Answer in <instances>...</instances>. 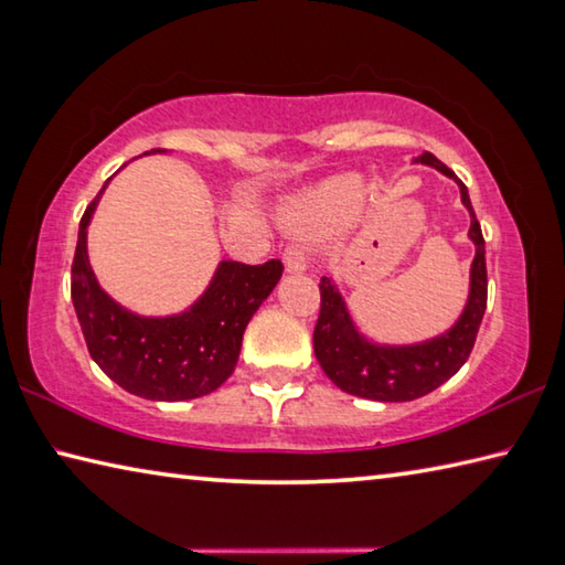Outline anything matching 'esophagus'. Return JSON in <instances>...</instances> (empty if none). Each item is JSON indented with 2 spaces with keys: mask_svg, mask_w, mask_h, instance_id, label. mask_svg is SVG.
I'll list each match as a JSON object with an SVG mask.
<instances>
[{
  "mask_svg": "<svg viewBox=\"0 0 565 565\" xmlns=\"http://www.w3.org/2000/svg\"><path fill=\"white\" fill-rule=\"evenodd\" d=\"M284 266H286V271H289V274H301L303 268H307V254H303V248L299 244L286 246Z\"/></svg>",
  "mask_w": 565,
  "mask_h": 565,
  "instance_id": "34e87169",
  "label": "esophagus"
}]
</instances>
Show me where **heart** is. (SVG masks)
Instances as JSON below:
<instances>
[{"mask_svg": "<svg viewBox=\"0 0 565 565\" xmlns=\"http://www.w3.org/2000/svg\"><path fill=\"white\" fill-rule=\"evenodd\" d=\"M364 201V185L356 175L334 178L319 188L297 211L299 226L317 231H334L347 226L356 216Z\"/></svg>", "mask_w": 565, "mask_h": 565, "instance_id": "heart-1", "label": "heart"}]
</instances>
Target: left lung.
Here are the masks:
<instances>
[{
	"label": "left lung",
	"instance_id": "obj_1",
	"mask_svg": "<svg viewBox=\"0 0 565 565\" xmlns=\"http://www.w3.org/2000/svg\"><path fill=\"white\" fill-rule=\"evenodd\" d=\"M415 163L433 166L455 178L445 163L433 153H423ZM458 181V178H455ZM460 199L470 211V241L476 244V258L470 266V297L465 303L460 319L455 321L445 334L427 339L419 344L407 347H384L372 344L356 331L349 319L347 303L337 286L329 279H321V309L315 327V354L327 377L339 390L354 397L377 399V402H409L425 397L427 392L440 387L452 377L476 347L482 315L488 303V268H486V238H482L480 223L472 211L468 188L462 181Z\"/></svg>",
	"mask_w": 565,
	"mask_h": 565
}]
</instances>
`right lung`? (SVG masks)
I'll return each mask as SVG.
<instances>
[{
    "label": "right lung",
    "mask_w": 565,
    "mask_h": 565,
    "mask_svg": "<svg viewBox=\"0 0 565 565\" xmlns=\"http://www.w3.org/2000/svg\"><path fill=\"white\" fill-rule=\"evenodd\" d=\"M103 191L83 213L73 258V303L89 356L107 377L142 399L211 395L234 374L246 324L279 284L284 264L276 258L258 266L221 262L209 289L183 315H130L100 289L87 262V226Z\"/></svg>",
    "instance_id": "add662e5"
}]
</instances>
